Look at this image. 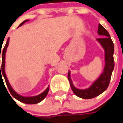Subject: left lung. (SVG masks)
Here are the masks:
<instances>
[{
    "label": "left lung",
    "instance_id": "8db88e82",
    "mask_svg": "<svg viewBox=\"0 0 123 123\" xmlns=\"http://www.w3.org/2000/svg\"><path fill=\"white\" fill-rule=\"evenodd\" d=\"M98 34L102 37L98 38L97 41L100 43L105 50V65L103 73H101L98 79L92 84L88 89H79L73 86V82L70 77V71L68 72V78L70 84L71 89L75 95L83 99H91L99 95L105 91L109 87L111 81L112 73L114 68V46L110 34L107 30L99 24Z\"/></svg>",
    "mask_w": 123,
    "mask_h": 123
}]
</instances>
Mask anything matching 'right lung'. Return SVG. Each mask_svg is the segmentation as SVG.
<instances>
[{"mask_svg":"<svg viewBox=\"0 0 123 123\" xmlns=\"http://www.w3.org/2000/svg\"><path fill=\"white\" fill-rule=\"evenodd\" d=\"M27 21H29V20H27L24 21V22H22V24L19 25V27L22 26L25 22H27ZM9 38H8L7 40L6 44H5L4 48L3 49L2 54H0V55H2V65H0V77H2V76L4 77L9 91L10 92V93L11 94V95H12L15 99H16L17 100H18V101H21L22 103H26V104H36V103H39L40 101H42L43 99H44V98H45V97L46 96V95H47V94H48V91H49V86H48V87L46 88V89L45 90L44 92H43L41 94H40L39 95L36 96H32V97H25V96H20V94H18L16 93V92L14 91V90L12 89V88L11 87V86L10 84H9V82L8 80H7V78L6 77V73H5V57H6V52L7 48V46H8L9 44ZM0 53H1V51ZM0 68H1V69H0ZM1 73H2L1 74Z\"/></svg>","mask_w":123,"mask_h":123,"instance_id":"obj_1","label":"right lung"}]
</instances>
